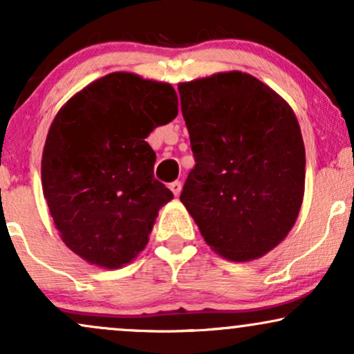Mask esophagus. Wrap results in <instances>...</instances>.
Returning a JSON list of instances; mask_svg holds the SVG:
<instances>
[{"mask_svg":"<svg viewBox=\"0 0 354 354\" xmlns=\"http://www.w3.org/2000/svg\"><path fill=\"white\" fill-rule=\"evenodd\" d=\"M169 189L172 190V194L176 195V197H178V195H180V192H182V182L180 180L172 182V184H169Z\"/></svg>","mask_w":354,"mask_h":354,"instance_id":"esophagus-1","label":"esophagus"}]
</instances>
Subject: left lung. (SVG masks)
Segmentation results:
<instances>
[{"mask_svg": "<svg viewBox=\"0 0 354 354\" xmlns=\"http://www.w3.org/2000/svg\"><path fill=\"white\" fill-rule=\"evenodd\" d=\"M178 93L197 162L180 202L221 257H263L302 207L305 147L294 110L239 71L178 84Z\"/></svg>", "mask_w": 354, "mask_h": 354, "instance_id": "8db88e82", "label": "left lung"}]
</instances>
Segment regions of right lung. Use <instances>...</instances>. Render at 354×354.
<instances>
[{
  "label": "right lung",
  "mask_w": 354,
  "mask_h": 354,
  "mask_svg": "<svg viewBox=\"0 0 354 354\" xmlns=\"http://www.w3.org/2000/svg\"><path fill=\"white\" fill-rule=\"evenodd\" d=\"M170 84L129 72L91 82L60 108L42 152V192L60 238L86 263L120 269L174 198L146 138L177 116Z\"/></svg>",
  "instance_id": "add662e5"
}]
</instances>
